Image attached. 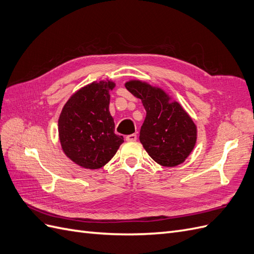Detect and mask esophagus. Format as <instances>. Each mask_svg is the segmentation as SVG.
<instances>
[{
	"label": "esophagus",
	"mask_w": 254,
	"mask_h": 254,
	"mask_svg": "<svg viewBox=\"0 0 254 254\" xmlns=\"http://www.w3.org/2000/svg\"><path fill=\"white\" fill-rule=\"evenodd\" d=\"M136 140V134H129L126 136L127 142H134Z\"/></svg>",
	"instance_id": "esophagus-1"
}]
</instances>
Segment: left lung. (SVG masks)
<instances>
[{
  "label": "left lung",
  "mask_w": 254,
  "mask_h": 254,
  "mask_svg": "<svg viewBox=\"0 0 254 254\" xmlns=\"http://www.w3.org/2000/svg\"><path fill=\"white\" fill-rule=\"evenodd\" d=\"M126 89L140 98L146 117L140 131V142L153 161L165 167L183 163L193 151L197 127L183 107L160 87L132 79Z\"/></svg>",
  "instance_id": "1"
}]
</instances>
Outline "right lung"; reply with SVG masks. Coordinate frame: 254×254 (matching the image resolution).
Segmentation results:
<instances>
[{"label":"right lung","mask_w":254,"mask_h":254,"mask_svg":"<svg viewBox=\"0 0 254 254\" xmlns=\"http://www.w3.org/2000/svg\"><path fill=\"white\" fill-rule=\"evenodd\" d=\"M115 82L93 81L75 92L64 106L58 120V135L64 155L88 170L106 165L124 143L114 133L109 111L110 91Z\"/></svg>","instance_id":"right-lung-1"}]
</instances>
